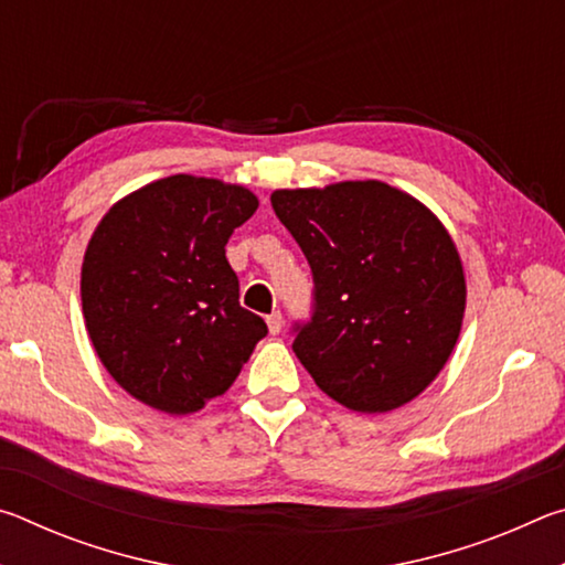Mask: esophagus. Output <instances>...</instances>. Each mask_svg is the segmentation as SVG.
I'll return each mask as SVG.
<instances>
[{"label": "esophagus", "mask_w": 565, "mask_h": 565, "mask_svg": "<svg viewBox=\"0 0 565 565\" xmlns=\"http://www.w3.org/2000/svg\"><path fill=\"white\" fill-rule=\"evenodd\" d=\"M266 327H269V333H279L281 331V327H284V319H281V311H274V313H269V317H266Z\"/></svg>", "instance_id": "esophagus-1"}]
</instances>
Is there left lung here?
<instances>
[{
	"label": "left lung",
	"instance_id": "left-lung-1",
	"mask_svg": "<svg viewBox=\"0 0 565 565\" xmlns=\"http://www.w3.org/2000/svg\"><path fill=\"white\" fill-rule=\"evenodd\" d=\"M271 206L313 274L294 353L323 394L361 414L416 398L451 356L466 279L431 209L384 181L276 189Z\"/></svg>",
	"mask_w": 565,
	"mask_h": 565
}]
</instances>
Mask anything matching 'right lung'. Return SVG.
<instances>
[{
    "label": "right lung",
    "instance_id": "1",
    "mask_svg": "<svg viewBox=\"0 0 565 565\" xmlns=\"http://www.w3.org/2000/svg\"><path fill=\"white\" fill-rule=\"evenodd\" d=\"M259 206L252 191L174 174L114 204L82 264V311L111 379L184 416L222 396L266 337L238 303L226 242Z\"/></svg>",
    "mask_w": 565,
    "mask_h": 565
}]
</instances>
